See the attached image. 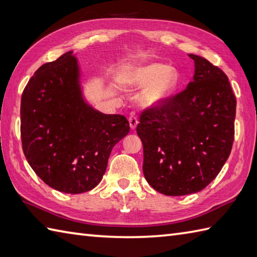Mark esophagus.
<instances>
[{
  "label": "esophagus",
  "instance_id": "34e87169",
  "mask_svg": "<svg viewBox=\"0 0 257 257\" xmlns=\"http://www.w3.org/2000/svg\"><path fill=\"white\" fill-rule=\"evenodd\" d=\"M128 122H130V126L132 130H135L136 125H138L139 121H138V117L135 116V115H131V116L128 117Z\"/></svg>",
  "mask_w": 257,
  "mask_h": 257
}]
</instances>
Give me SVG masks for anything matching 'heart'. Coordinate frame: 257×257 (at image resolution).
<instances>
[{"label": "heart", "instance_id": "obj_1", "mask_svg": "<svg viewBox=\"0 0 257 257\" xmlns=\"http://www.w3.org/2000/svg\"><path fill=\"white\" fill-rule=\"evenodd\" d=\"M125 82L134 88L145 87L141 93V103L144 106H156L170 97L176 86L177 76L169 65L146 63L131 69L125 76Z\"/></svg>", "mask_w": 257, "mask_h": 257}]
</instances>
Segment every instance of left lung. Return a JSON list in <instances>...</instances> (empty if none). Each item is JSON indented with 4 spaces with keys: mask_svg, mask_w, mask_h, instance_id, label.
I'll list each match as a JSON object with an SVG mask.
<instances>
[{
    "mask_svg": "<svg viewBox=\"0 0 257 257\" xmlns=\"http://www.w3.org/2000/svg\"><path fill=\"white\" fill-rule=\"evenodd\" d=\"M184 91L143 109L136 132L143 143V173L162 194L202 191L221 172L234 142L236 98L226 74L204 57Z\"/></svg>",
    "mask_w": 257,
    "mask_h": 257,
    "instance_id": "obj_1",
    "label": "left lung"
}]
</instances>
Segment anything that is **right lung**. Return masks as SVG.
<instances>
[{"label":"right lung","instance_id":"obj_1","mask_svg":"<svg viewBox=\"0 0 257 257\" xmlns=\"http://www.w3.org/2000/svg\"><path fill=\"white\" fill-rule=\"evenodd\" d=\"M130 132L126 117L84 102L72 52L39 67L21 98V140L30 166L50 187L80 194L106 171L113 146Z\"/></svg>","mask_w":257,"mask_h":257}]
</instances>
